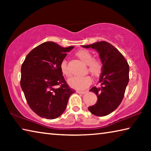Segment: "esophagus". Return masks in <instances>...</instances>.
<instances>
[{"label":"esophagus","mask_w":151,"mask_h":151,"mask_svg":"<svg viewBox=\"0 0 151 151\" xmlns=\"http://www.w3.org/2000/svg\"><path fill=\"white\" fill-rule=\"evenodd\" d=\"M76 93H79V94H85L86 93V91H76Z\"/></svg>","instance_id":"1"}]
</instances>
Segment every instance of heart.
Wrapping results in <instances>:
<instances>
[{
    "instance_id": "obj_1",
    "label": "heart",
    "mask_w": 151,
    "mask_h": 151,
    "mask_svg": "<svg viewBox=\"0 0 151 151\" xmlns=\"http://www.w3.org/2000/svg\"><path fill=\"white\" fill-rule=\"evenodd\" d=\"M76 55L84 63L87 65L88 70L92 74V75L97 76L100 75L102 71V68H103L101 61L97 58H93V55L90 51L85 49L79 50L76 52ZM60 70L63 75L66 77L70 76V73L68 68L66 60H63L61 63ZM91 83L92 79L89 76H74L68 80V85L70 87L76 90H83L88 87Z\"/></svg>"
}]
</instances>
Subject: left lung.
<instances>
[{
  "mask_svg": "<svg viewBox=\"0 0 151 151\" xmlns=\"http://www.w3.org/2000/svg\"><path fill=\"white\" fill-rule=\"evenodd\" d=\"M82 47L95 49L103 64L99 81L101 86L90 90L96 94L98 101L88 109L94 115H108L117 109L123 99L129 81V64L117 48L106 41Z\"/></svg>",
  "mask_w": 151,
  "mask_h": 151,
  "instance_id": "1",
  "label": "left lung"
}]
</instances>
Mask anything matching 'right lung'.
Here are the masks:
<instances>
[{
    "instance_id": "add662e5",
    "label": "right lung",
    "mask_w": 151,
    "mask_h": 151,
    "mask_svg": "<svg viewBox=\"0 0 151 151\" xmlns=\"http://www.w3.org/2000/svg\"><path fill=\"white\" fill-rule=\"evenodd\" d=\"M73 48L46 42L30 51L22 63L20 86L30 108L40 117H59L66 109L70 96L75 93L60 70L66 52ZM58 85L60 87L56 88Z\"/></svg>"
}]
</instances>
